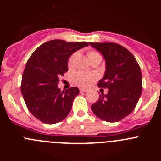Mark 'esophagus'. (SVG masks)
Returning <instances> with one entry per match:
<instances>
[{
  "mask_svg": "<svg viewBox=\"0 0 161 161\" xmlns=\"http://www.w3.org/2000/svg\"><path fill=\"white\" fill-rule=\"evenodd\" d=\"M88 89H84V88H80V92H87Z\"/></svg>",
  "mask_w": 161,
  "mask_h": 161,
  "instance_id": "esophagus-1",
  "label": "esophagus"
}]
</instances>
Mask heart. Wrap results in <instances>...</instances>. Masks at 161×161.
<instances>
[{
  "label": "heart",
  "mask_w": 161,
  "mask_h": 161,
  "mask_svg": "<svg viewBox=\"0 0 161 161\" xmlns=\"http://www.w3.org/2000/svg\"><path fill=\"white\" fill-rule=\"evenodd\" d=\"M77 56V52H74L71 55L68 60V68H72L76 60V58ZM88 57L90 59V61L96 58H102L100 53L94 50H89L88 52ZM97 78V74L95 73H89V72H77L74 74L72 76L73 82L76 85H79L80 87H89L93 82L95 81Z\"/></svg>",
  "instance_id": "1"
}]
</instances>
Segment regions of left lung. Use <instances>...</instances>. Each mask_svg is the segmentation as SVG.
<instances>
[{
  "label": "left lung",
  "instance_id": "8db88e82",
  "mask_svg": "<svg viewBox=\"0 0 161 161\" xmlns=\"http://www.w3.org/2000/svg\"><path fill=\"white\" fill-rule=\"evenodd\" d=\"M103 55L106 68L99 88L108 89V93L99 96L91 106L97 117L115 123L130 114L136 108L142 93L140 67L134 55L124 47L115 42H89Z\"/></svg>",
  "mask_w": 161,
  "mask_h": 161
}]
</instances>
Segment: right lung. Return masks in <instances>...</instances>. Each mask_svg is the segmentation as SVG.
<instances>
[{
    "instance_id": "right-lung-1",
    "label": "right lung",
    "mask_w": 161,
    "mask_h": 161,
    "mask_svg": "<svg viewBox=\"0 0 161 161\" xmlns=\"http://www.w3.org/2000/svg\"><path fill=\"white\" fill-rule=\"evenodd\" d=\"M86 42L51 40L33 52L25 64L21 92L29 111L46 124L64 119L71 111L79 89L60 91L59 77L68 72V59L73 52L88 46Z\"/></svg>"
}]
</instances>
